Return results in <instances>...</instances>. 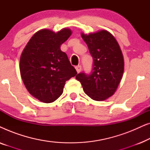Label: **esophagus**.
<instances>
[{
  "label": "esophagus",
  "instance_id": "obj_1",
  "mask_svg": "<svg viewBox=\"0 0 150 150\" xmlns=\"http://www.w3.org/2000/svg\"><path fill=\"white\" fill-rule=\"evenodd\" d=\"M76 71L78 73H79L80 71H81V69H82V67H81V65H78V66H76Z\"/></svg>",
  "mask_w": 150,
  "mask_h": 150
}]
</instances>
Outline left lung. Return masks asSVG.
I'll use <instances>...</instances> for the list:
<instances>
[{
	"instance_id": "obj_1",
	"label": "left lung",
	"mask_w": 150,
	"mask_h": 150,
	"mask_svg": "<svg viewBox=\"0 0 150 150\" xmlns=\"http://www.w3.org/2000/svg\"><path fill=\"white\" fill-rule=\"evenodd\" d=\"M93 57L91 74L80 73L76 76L85 93L96 101H103L115 93L124 70L122 52L114 36L106 30L81 33Z\"/></svg>"
}]
</instances>
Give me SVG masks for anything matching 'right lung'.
<instances>
[{
    "label": "right lung",
    "instance_id": "obj_1",
    "mask_svg": "<svg viewBox=\"0 0 150 150\" xmlns=\"http://www.w3.org/2000/svg\"><path fill=\"white\" fill-rule=\"evenodd\" d=\"M72 33L64 28L57 32L41 29L22 51L20 71L28 91L44 103H51L63 93L65 82L76 75L68 57L61 50Z\"/></svg>",
    "mask_w": 150,
    "mask_h": 150
}]
</instances>
